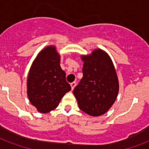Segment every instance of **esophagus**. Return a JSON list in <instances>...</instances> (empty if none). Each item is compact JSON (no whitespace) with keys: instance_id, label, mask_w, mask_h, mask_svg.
<instances>
[{"instance_id":"esophagus-1","label":"esophagus","mask_w":149,"mask_h":149,"mask_svg":"<svg viewBox=\"0 0 149 149\" xmlns=\"http://www.w3.org/2000/svg\"><path fill=\"white\" fill-rule=\"evenodd\" d=\"M71 85V88H72V91L75 88V86H77V82H72V84H70Z\"/></svg>"}]
</instances>
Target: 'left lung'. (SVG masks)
I'll return each mask as SVG.
<instances>
[{
    "mask_svg": "<svg viewBox=\"0 0 149 149\" xmlns=\"http://www.w3.org/2000/svg\"><path fill=\"white\" fill-rule=\"evenodd\" d=\"M81 58L84 76L73 93L81 111L91 116H100L111 108L118 97L116 70L108 55L100 49Z\"/></svg>",
    "mask_w": 149,
    "mask_h": 149,
    "instance_id": "8db88e82",
    "label": "left lung"
}]
</instances>
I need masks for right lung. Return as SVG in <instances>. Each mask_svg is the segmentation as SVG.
I'll return each instance as SVG.
<instances>
[{
  "instance_id": "obj_1",
  "label": "right lung",
  "mask_w": 149,
  "mask_h": 149,
  "mask_svg": "<svg viewBox=\"0 0 149 149\" xmlns=\"http://www.w3.org/2000/svg\"><path fill=\"white\" fill-rule=\"evenodd\" d=\"M60 56L49 45L38 54L29 70L27 93L29 101L40 113L56 109L63 97L71 90L60 67Z\"/></svg>"
}]
</instances>
